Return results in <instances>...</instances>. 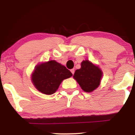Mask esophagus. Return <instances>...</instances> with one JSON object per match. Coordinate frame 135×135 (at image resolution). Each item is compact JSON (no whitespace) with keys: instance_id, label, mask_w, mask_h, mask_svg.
Here are the masks:
<instances>
[{"instance_id":"esophagus-1","label":"esophagus","mask_w":135,"mask_h":135,"mask_svg":"<svg viewBox=\"0 0 135 135\" xmlns=\"http://www.w3.org/2000/svg\"><path fill=\"white\" fill-rule=\"evenodd\" d=\"M71 72L72 73V74H74V72H75L74 69H71Z\"/></svg>"}]
</instances>
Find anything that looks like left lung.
Wrapping results in <instances>:
<instances>
[{"label":"left lung","instance_id":"1","mask_svg":"<svg viewBox=\"0 0 135 135\" xmlns=\"http://www.w3.org/2000/svg\"><path fill=\"white\" fill-rule=\"evenodd\" d=\"M102 77V71L89 61H83L81 68L75 71L74 78L85 92H91L98 88Z\"/></svg>","mask_w":135,"mask_h":135}]
</instances>
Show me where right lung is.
I'll return each mask as SVG.
<instances>
[{
	"instance_id": "1",
	"label": "right lung",
	"mask_w": 135,
	"mask_h": 135,
	"mask_svg": "<svg viewBox=\"0 0 135 135\" xmlns=\"http://www.w3.org/2000/svg\"><path fill=\"white\" fill-rule=\"evenodd\" d=\"M73 75L69 70L55 60L36 66L32 75L35 87L45 95H52L64 79Z\"/></svg>"
}]
</instances>
